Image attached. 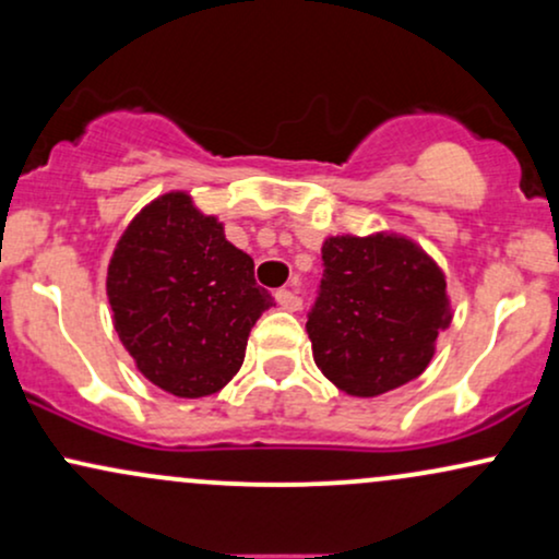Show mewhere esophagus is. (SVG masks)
<instances>
[{
    "label": "esophagus",
    "mask_w": 559,
    "mask_h": 559,
    "mask_svg": "<svg viewBox=\"0 0 559 559\" xmlns=\"http://www.w3.org/2000/svg\"><path fill=\"white\" fill-rule=\"evenodd\" d=\"M275 301H278V305L284 307V310H292V312H297L299 307H301V299H299L297 288H294V286L278 288V292H275Z\"/></svg>",
    "instance_id": "34e87169"
}]
</instances>
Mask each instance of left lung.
Instances as JSON below:
<instances>
[{"label":"left lung","mask_w":559,"mask_h":559,"mask_svg":"<svg viewBox=\"0 0 559 559\" xmlns=\"http://www.w3.org/2000/svg\"><path fill=\"white\" fill-rule=\"evenodd\" d=\"M320 252L325 271L307 336L323 376L362 400L415 381L452 323L439 262L391 230L329 236Z\"/></svg>","instance_id":"8db88e82"}]
</instances>
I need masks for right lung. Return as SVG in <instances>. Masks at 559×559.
<instances>
[{"label":"right lung","mask_w":559,"mask_h":559,"mask_svg":"<svg viewBox=\"0 0 559 559\" xmlns=\"http://www.w3.org/2000/svg\"><path fill=\"white\" fill-rule=\"evenodd\" d=\"M112 325L139 373L181 400L221 391L239 373L252 325L273 297L254 260L226 239L189 191L141 207L107 265Z\"/></svg>","instance_id":"right-lung-1"}]
</instances>
